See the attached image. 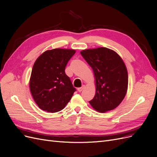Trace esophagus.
Here are the masks:
<instances>
[{
  "label": "esophagus",
  "instance_id": "1",
  "mask_svg": "<svg viewBox=\"0 0 157 157\" xmlns=\"http://www.w3.org/2000/svg\"><path fill=\"white\" fill-rule=\"evenodd\" d=\"M84 88V86H82V87H80V88H78V89H77V90H78V92H81L82 90H83V89Z\"/></svg>",
  "mask_w": 157,
  "mask_h": 157
}]
</instances>
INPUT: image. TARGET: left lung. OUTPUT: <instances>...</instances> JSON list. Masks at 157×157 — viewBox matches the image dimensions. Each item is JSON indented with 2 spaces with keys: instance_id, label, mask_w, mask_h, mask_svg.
I'll use <instances>...</instances> for the list:
<instances>
[{
  "instance_id": "1",
  "label": "left lung",
  "mask_w": 157,
  "mask_h": 157,
  "mask_svg": "<svg viewBox=\"0 0 157 157\" xmlns=\"http://www.w3.org/2000/svg\"><path fill=\"white\" fill-rule=\"evenodd\" d=\"M80 54L96 78V95L89 101L90 105L101 113L115 109L127 92L128 71L124 61L115 51L103 47L84 50Z\"/></svg>"
}]
</instances>
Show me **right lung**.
Returning a JSON list of instances; mask_svg holds the SVG:
<instances>
[{
  "label": "right lung",
  "instance_id": "1",
  "mask_svg": "<svg viewBox=\"0 0 157 157\" xmlns=\"http://www.w3.org/2000/svg\"><path fill=\"white\" fill-rule=\"evenodd\" d=\"M75 52V50L61 48L47 50L36 60L29 86L33 99L42 110L61 111L72 98L76 88L65 69Z\"/></svg>",
  "mask_w": 157,
  "mask_h": 157
}]
</instances>
